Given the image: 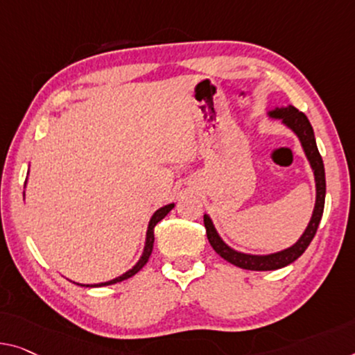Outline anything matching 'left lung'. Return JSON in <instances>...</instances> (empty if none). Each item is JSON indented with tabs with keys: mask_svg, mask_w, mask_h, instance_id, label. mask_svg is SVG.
Instances as JSON below:
<instances>
[{
	"mask_svg": "<svg viewBox=\"0 0 355 355\" xmlns=\"http://www.w3.org/2000/svg\"><path fill=\"white\" fill-rule=\"evenodd\" d=\"M268 116L272 119H280L285 127H288L293 134L298 137L301 146L306 157H308L309 166L314 172V182H315V204L313 210V216H311L308 226L298 241L295 242L292 247L284 248L280 252L268 253V255H252V253H242L231 248L226 242L221 239L218 231L215 230L214 221L210 216L204 215V226L207 231V239L214 250L223 258V260L230 261L237 268L248 269V271H274V269H280L287 264L293 263L295 260L303 255L306 248L309 247L311 241L314 239L315 231L319 228V223L322 220V214H324L325 205V168L324 161L319 150L315 145V137L313 125H311L309 119L306 118L304 113L296 110L292 105L288 107H276L268 111Z\"/></svg>",
	"mask_w": 355,
	"mask_h": 355,
	"instance_id": "1",
	"label": "left lung"
}]
</instances>
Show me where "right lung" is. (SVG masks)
I'll list each match as a JSON object with an SVG mask.
<instances>
[{
	"label": "right lung",
	"mask_w": 355,
	"mask_h": 355,
	"mask_svg": "<svg viewBox=\"0 0 355 355\" xmlns=\"http://www.w3.org/2000/svg\"><path fill=\"white\" fill-rule=\"evenodd\" d=\"M173 207H175V204H173V202L172 204H167V205H164V207L157 209L155 214H153L150 223H148V231H146L144 253H141L140 260L135 263V266H132V269H129V271H125L124 274H121V276H118V277L107 280V282H100V284H78V285H81V287H105V285H111V284H116V282H123V280L129 279L132 276H135V274L139 272L140 269L145 266L146 261L150 260V255H151V252H153V244H155V226L159 223V221L164 218V216H166Z\"/></svg>",
	"instance_id": "right-lung-1"
}]
</instances>
